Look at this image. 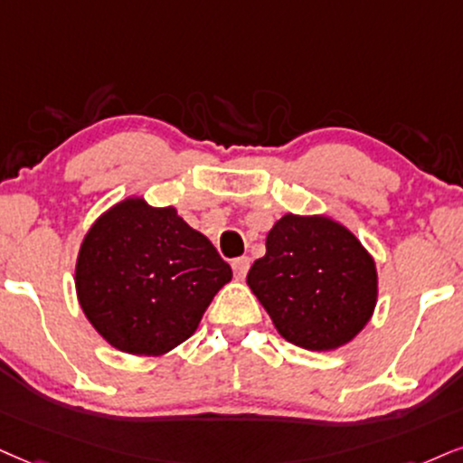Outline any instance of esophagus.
<instances>
[{
  "label": "esophagus",
  "instance_id": "obj_1",
  "mask_svg": "<svg viewBox=\"0 0 463 463\" xmlns=\"http://www.w3.org/2000/svg\"><path fill=\"white\" fill-rule=\"evenodd\" d=\"M249 266H250V260L249 258H236L232 261V268H233V275L238 279H244L249 272Z\"/></svg>",
  "mask_w": 463,
  "mask_h": 463
}]
</instances>
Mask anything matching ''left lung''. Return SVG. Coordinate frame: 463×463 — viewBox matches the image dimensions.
I'll return each mask as SVG.
<instances>
[{"instance_id": "1", "label": "left lung", "mask_w": 463, "mask_h": 463, "mask_svg": "<svg viewBox=\"0 0 463 463\" xmlns=\"http://www.w3.org/2000/svg\"><path fill=\"white\" fill-rule=\"evenodd\" d=\"M247 283L283 339L317 352L352 341L378 298L373 258L326 216L285 214L277 221Z\"/></svg>"}]
</instances>
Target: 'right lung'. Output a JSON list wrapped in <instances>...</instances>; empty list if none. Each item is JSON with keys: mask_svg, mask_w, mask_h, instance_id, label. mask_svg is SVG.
I'll return each instance as SVG.
<instances>
[{"mask_svg": "<svg viewBox=\"0 0 463 463\" xmlns=\"http://www.w3.org/2000/svg\"><path fill=\"white\" fill-rule=\"evenodd\" d=\"M74 279L83 313L113 347L158 356L195 333L232 268L175 208L127 199L88 232Z\"/></svg>", "mask_w": 463, "mask_h": 463, "instance_id": "right-lung-1", "label": "right lung"}]
</instances>
